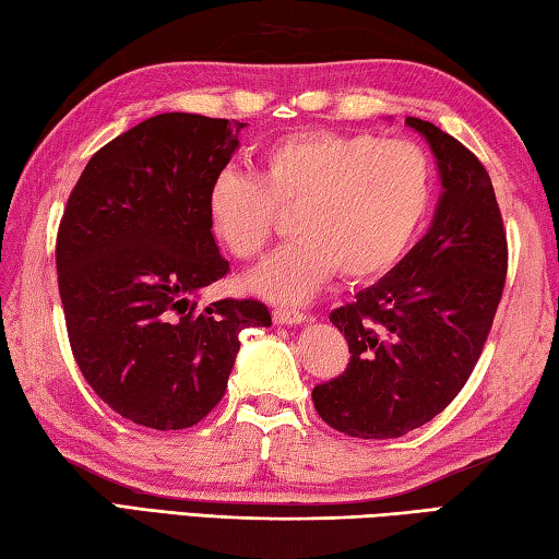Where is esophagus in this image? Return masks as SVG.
<instances>
[{
    "mask_svg": "<svg viewBox=\"0 0 559 559\" xmlns=\"http://www.w3.org/2000/svg\"><path fill=\"white\" fill-rule=\"evenodd\" d=\"M272 319H274V324H301V321H307L309 317L305 314V311H299V309L280 307V309L272 311Z\"/></svg>",
    "mask_w": 559,
    "mask_h": 559,
    "instance_id": "esophagus-1",
    "label": "esophagus"
}]
</instances>
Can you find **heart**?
<instances>
[{
	"instance_id": "heart-1",
	"label": "heart",
	"mask_w": 559,
	"mask_h": 559,
	"mask_svg": "<svg viewBox=\"0 0 559 559\" xmlns=\"http://www.w3.org/2000/svg\"><path fill=\"white\" fill-rule=\"evenodd\" d=\"M432 166L409 140L299 130L262 146L258 174L221 169L205 193L211 233L250 262L270 242L277 209L295 240L248 277L272 301H305L334 277L368 280L393 267L427 211Z\"/></svg>"
}]
</instances>
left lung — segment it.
<instances>
[{
    "instance_id": "1",
    "label": "left lung",
    "mask_w": 559,
    "mask_h": 559,
    "mask_svg": "<svg viewBox=\"0 0 559 559\" xmlns=\"http://www.w3.org/2000/svg\"><path fill=\"white\" fill-rule=\"evenodd\" d=\"M442 176L432 228L378 285L331 311L350 360L311 390L329 427L395 439L427 425L459 395L481 358L508 272V240L491 176L474 152L407 117Z\"/></svg>"
}]
</instances>
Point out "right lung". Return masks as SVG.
<instances>
[{"mask_svg":"<svg viewBox=\"0 0 559 559\" xmlns=\"http://www.w3.org/2000/svg\"><path fill=\"white\" fill-rule=\"evenodd\" d=\"M238 120L164 112L97 150L56 235L58 292L78 368L134 425L186 429L221 403L258 299L195 295L230 272L205 193L238 146Z\"/></svg>","mask_w":559,"mask_h":559,"instance_id":"obj_1","label":"right lung"}]
</instances>
